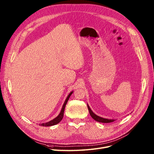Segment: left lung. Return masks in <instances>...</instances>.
<instances>
[{"instance_id": "1", "label": "left lung", "mask_w": 154, "mask_h": 154, "mask_svg": "<svg viewBox=\"0 0 154 154\" xmlns=\"http://www.w3.org/2000/svg\"><path fill=\"white\" fill-rule=\"evenodd\" d=\"M87 106H88V110H89V114L90 115H91V116L92 117V118L93 119H94L97 122H102V123H109V122H114L115 120L116 119H106V118H103V117H100L99 116L96 114H95L93 111L91 109V108H90V107L89 106V105L87 104Z\"/></svg>"}]
</instances>
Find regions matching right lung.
<instances>
[{
	"label": "right lung",
	"instance_id": "add662e5",
	"mask_svg": "<svg viewBox=\"0 0 154 154\" xmlns=\"http://www.w3.org/2000/svg\"><path fill=\"white\" fill-rule=\"evenodd\" d=\"M73 91H71L70 93L68 95L66 100L64 103V104H63V106H62V109L60 112V114H58V116L57 117H56L55 118H54L53 119H52L51 121H49V122H47L46 123H42V124H40L39 125H42V126H45V127H47V126H51V125H56L57 124H58L63 119V115H64V111H65V106H66V104L68 101V99L69 98V97L71 96V95L73 94Z\"/></svg>",
	"mask_w": 154,
	"mask_h": 154
}]
</instances>
